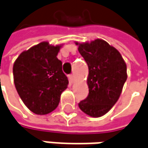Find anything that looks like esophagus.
<instances>
[{"mask_svg": "<svg viewBox=\"0 0 148 148\" xmlns=\"http://www.w3.org/2000/svg\"><path fill=\"white\" fill-rule=\"evenodd\" d=\"M68 78H69V81H70L71 83H73V82H74L75 77H74L73 75H70V76H68Z\"/></svg>", "mask_w": 148, "mask_h": 148, "instance_id": "esophagus-1", "label": "esophagus"}]
</instances>
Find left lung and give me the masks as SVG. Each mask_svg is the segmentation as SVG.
<instances>
[{"label": "left lung", "instance_id": "1", "mask_svg": "<svg viewBox=\"0 0 148 148\" xmlns=\"http://www.w3.org/2000/svg\"><path fill=\"white\" fill-rule=\"evenodd\" d=\"M88 66L89 94L78 106L86 115L100 117L119 99L127 78V65L120 52L102 39L76 42Z\"/></svg>", "mask_w": 148, "mask_h": 148}]
</instances>
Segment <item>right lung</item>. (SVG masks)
I'll return each mask as SVG.
<instances>
[{"instance_id":"add662e5","label":"right lung","mask_w":148,"mask_h":148,"mask_svg":"<svg viewBox=\"0 0 148 148\" xmlns=\"http://www.w3.org/2000/svg\"><path fill=\"white\" fill-rule=\"evenodd\" d=\"M62 45L42 41L22 51L13 65L16 89L26 107L37 115L48 114L57 107L68 80L58 60Z\"/></svg>"}]
</instances>
